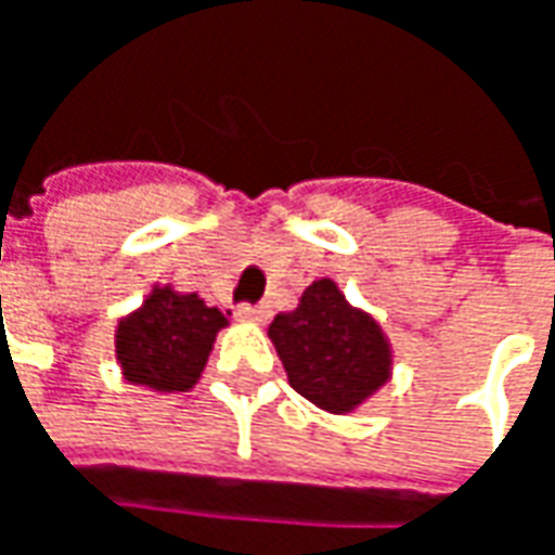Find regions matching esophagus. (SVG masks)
<instances>
[{
    "label": "esophagus",
    "instance_id": "obj_1",
    "mask_svg": "<svg viewBox=\"0 0 555 555\" xmlns=\"http://www.w3.org/2000/svg\"><path fill=\"white\" fill-rule=\"evenodd\" d=\"M238 320H251V323H267L270 320V307L267 304H238Z\"/></svg>",
    "mask_w": 555,
    "mask_h": 555
}]
</instances>
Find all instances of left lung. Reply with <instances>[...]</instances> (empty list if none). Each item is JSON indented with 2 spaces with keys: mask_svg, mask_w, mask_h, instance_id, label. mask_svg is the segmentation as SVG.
Here are the masks:
<instances>
[{
  "mask_svg": "<svg viewBox=\"0 0 555 555\" xmlns=\"http://www.w3.org/2000/svg\"><path fill=\"white\" fill-rule=\"evenodd\" d=\"M270 338L292 388L328 413H350L388 378L382 328L353 310L332 279L313 282L298 310L279 313Z\"/></svg>",
  "mask_w": 555,
  "mask_h": 555,
  "instance_id": "8db88e82",
  "label": "left lung"
}]
</instances>
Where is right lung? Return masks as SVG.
<instances>
[{"mask_svg": "<svg viewBox=\"0 0 555 555\" xmlns=\"http://www.w3.org/2000/svg\"><path fill=\"white\" fill-rule=\"evenodd\" d=\"M223 325L227 317L198 295L155 288L142 310L117 325L124 375L155 391H185L198 382L214 335Z\"/></svg>", "mask_w": 555, "mask_h": 555, "instance_id": "obj_1", "label": "right lung"}]
</instances>
